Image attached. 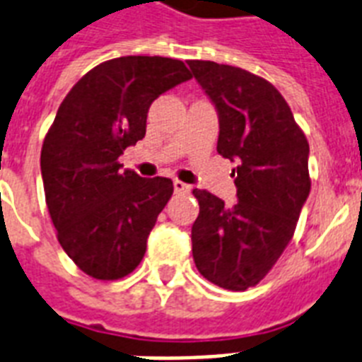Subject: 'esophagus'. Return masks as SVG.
I'll return each instance as SVG.
<instances>
[{
    "label": "esophagus",
    "mask_w": 362,
    "mask_h": 362,
    "mask_svg": "<svg viewBox=\"0 0 362 362\" xmlns=\"http://www.w3.org/2000/svg\"><path fill=\"white\" fill-rule=\"evenodd\" d=\"M173 186H175L176 193H189L191 191V186H187V184H184V182H180V180H175V184H173Z\"/></svg>",
    "instance_id": "esophagus-1"
}]
</instances>
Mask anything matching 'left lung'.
Here are the masks:
<instances>
[{
	"mask_svg": "<svg viewBox=\"0 0 362 362\" xmlns=\"http://www.w3.org/2000/svg\"><path fill=\"white\" fill-rule=\"evenodd\" d=\"M216 105L217 152L232 169L238 202L225 206L193 189L199 217L191 227L197 269L225 290L255 286L290 243L310 193L308 143L283 95L264 78L214 61H187Z\"/></svg>",
	"mask_w": 362,
	"mask_h": 362,
	"instance_id": "left-lung-1",
	"label": "left lung"
}]
</instances>
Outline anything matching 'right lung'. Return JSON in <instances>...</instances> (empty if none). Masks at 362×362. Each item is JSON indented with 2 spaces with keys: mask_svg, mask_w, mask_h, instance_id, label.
Masks as SVG:
<instances>
[{
  "mask_svg": "<svg viewBox=\"0 0 362 362\" xmlns=\"http://www.w3.org/2000/svg\"><path fill=\"white\" fill-rule=\"evenodd\" d=\"M191 79L178 59L126 55L98 64L59 105L40 152L46 204L76 266L100 281L126 277L173 195L171 178H141L119 156L146 134L160 95Z\"/></svg>",
  "mask_w": 362,
  "mask_h": 362,
  "instance_id": "right-lung-1",
  "label": "right lung"
}]
</instances>
